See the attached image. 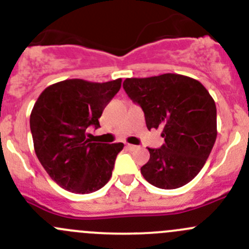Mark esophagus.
Instances as JSON below:
<instances>
[{"label": "esophagus", "instance_id": "esophagus-1", "mask_svg": "<svg viewBox=\"0 0 249 249\" xmlns=\"http://www.w3.org/2000/svg\"><path fill=\"white\" fill-rule=\"evenodd\" d=\"M127 148L130 150H135V149H139V145H135V144H127Z\"/></svg>", "mask_w": 249, "mask_h": 249}]
</instances>
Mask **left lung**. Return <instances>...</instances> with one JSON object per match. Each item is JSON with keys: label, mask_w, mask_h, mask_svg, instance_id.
I'll use <instances>...</instances> for the list:
<instances>
[{"label": "left lung", "mask_w": 249, "mask_h": 249, "mask_svg": "<svg viewBox=\"0 0 249 249\" xmlns=\"http://www.w3.org/2000/svg\"><path fill=\"white\" fill-rule=\"evenodd\" d=\"M130 99L144 112L148 130L162 129L161 148H148L141 167L144 179L161 189H176L201 171L217 139L214 100L199 82L183 74L126 78Z\"/></svg>", "instance_id": "left-lung-1"}]
</instances>
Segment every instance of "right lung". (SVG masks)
Instances as JSON below:
<instances>
[{"label":"right lung","instance_id":"right-lung-1","mask_svg":"<svg viewBox=\"0 0 249 249\" xmlns=\"http://www.w3.org/2000/svg\"><path fill=\"white\" fill-rule=\"evenodd\" d=\"M122 87V78L105 83L66 79L42 91L30 115L35 152L55 183L69 192L89 194L109 180L123 143L91 142L88 129Z\"/></svg>","mask_w":249,"mask_h":249}]
</instances>
